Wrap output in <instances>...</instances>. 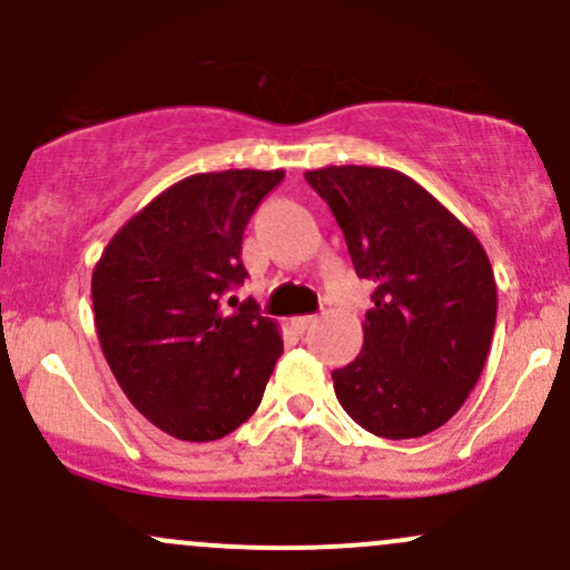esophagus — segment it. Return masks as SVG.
I'll return each mask as SVG.
<instances>
[{
  "label": "esophagus",
  "instance_id": "esophagus-1",
  "mask_svg": "<svg viewBox=\"0 0 570 570\" xmlns=\"http://www.w3.org/2000/svg\"><path fill=\"white\" fill-rule=\"evenodd\" d=\"M316 324V316H295L292 318V330H295V333H299L303 335L305 330H311Z\"/></svg>",
  "mask_w": 570,
  "mask_h": 570
}]
</instances>
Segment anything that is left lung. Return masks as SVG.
Returning a JSON list of instances; mask_svg holds the SVG:
<instances>
[{"mask_svg":"<svg viewBox=\"0 0 570 570\" xmlns=\"http://www.w3.org/2000/svg\"><path fill=\"white\" fill-rule=\"evenodd\" d=\"M305 180L333 210L356 275L376 286L360 356L333 371L337 403L373 435L433 433L458 414L490 354L498 289L487 252L390 167H322Z\"/></svg>","mask_w":570,"mask_h":570,"instance_id":"left-lung-1","label":"left lung"}]
</instances>
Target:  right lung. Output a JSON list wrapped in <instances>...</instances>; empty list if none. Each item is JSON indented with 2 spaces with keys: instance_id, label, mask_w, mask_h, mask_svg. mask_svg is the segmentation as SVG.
Instances as JSON below:
<instances>
[{
  "instance_id": "obj_1",
  "label": "right lung",
  "mask_w": 570,
  "mask_h": 570,
  "mask_svg": "<svg viewBox=\"0 0 570 570\" xmlns=\"http://www.w3.org/2000/svg\"><path fill=\"white\" fill-rule=\"evenodd\" d=\"M284 170L199 173L129 218L91 275L99 346L124 395L180 441L240 428L284 352L254 299L224 308L246 281L240 248L256 205Z\"/></svg>"
}]
</instances>
